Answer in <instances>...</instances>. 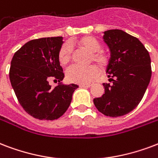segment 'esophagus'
I'll return each mask as SVG.
<instances>
[{"label": "esophagus", "instance_id": "esophagus-1", "mask_svg": "<svg viewBox=\"0 0 158 158\" xmlns=\"http://www.w3.org/2000/svg\"><path fill=\"white\" fill-rule=\"evenodd\" d=\"M80 87H83V88H89L92 86V84H80L79 85Z\"/></svg>", "mask_w": 158, "mask_h": 158}]
</instances>
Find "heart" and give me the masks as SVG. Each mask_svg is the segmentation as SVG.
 I'll list each match as a JSON object with an SVG mask.
<instances>
[{"mask_svg":"<svg viewBox=\"0 0 158 158\" xmlns=\"http://www.w3.org/2000/svg\"><path fill=\"white\" fill-rule=\"evenodd\" d=\"M76 44L91 52L90 62H95L100 68H106L109 63V56L103 50H100L101 44L95 37L91 35L82 36L76 40ZM73 55V47L69 43H64L60 47L58 59L61 65L65 66L70 62ZM98 69L97 66L74 65L66 72V78L69 81L75 84H85L89 83L97 76Z\"/></svg>","mask_w":158,"mask_h":158,"instance_id":"heart-1","label":"heart"}]
</instances>
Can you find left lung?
Masks as SVG:
<instances>
[{
    "mask_svg": "<svg viewBox=\"0 0 158 158\" xmlns=\"http://www.w3.org/2000/svg\"><path fill=\"white\" fill-rule=\"evenodd\" d=\"M103 41L110 51L106 73L114 78L103 84L104 94L94 99L98 111L106 116H123L140 103L152 76L151 59L142 42L121 30H108Z\"/></svg>",
    "mask_w": 158,
    "mask_h": 158,
    "instance_id": "8db88e82",
    "label": "left lung"
}]
</instances>
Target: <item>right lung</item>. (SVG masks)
<instances>
[{
	"label": "right lung",
	"mask_w": 158,
	"mask_h": 158,
	"mask_svg": "<svg viewBox=\"0 0 158 158\" xmlns=\"http://www.w3.org/2000/svg\"><path fill=\"white\" fill-rule=\"evenodd\" d=\"M63 37L32 40L15 53L10 62V80L24 110L40 120H55L70 105L77 84H63L64 78L58 54ZM60 83L51 89L48 80Z\"/></svg>",
	"instance_id": "obj_1"
}]
</instances>
